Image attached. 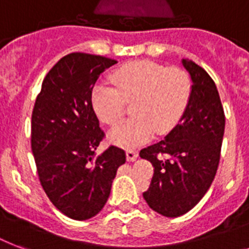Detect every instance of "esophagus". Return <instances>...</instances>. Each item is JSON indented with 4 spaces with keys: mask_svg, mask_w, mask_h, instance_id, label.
Returning <instances> with one entry per match:
<instances>
[{
    "mask_svg": "<svg viewBox=\"0 0 249 249\" xmlns=\"http://www.w3.org/2000/svg\"><path fill=\"white\" fill-rule=\"evenodd\" d=\"M138 158V152L136 150H126V159L129 161H134Z\"/></svg>",
    "mask_w": 249,
    "mask_h": 249,
    "instance_id": "34e87169",
    "label": "esophagus"
}]
</instances>
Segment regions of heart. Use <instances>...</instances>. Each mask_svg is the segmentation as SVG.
Wrapping results in <instances>:
<instances>
[{
  "instance_id": "b5f03b06",
  "label": "heart",
  "mask_w": 249,
  "mask_h": 249,
  "mask_svg": "<svg viewBox=\"0 0 249 249\" xmlns=\"http://www.w3.org/2000/svg\"><path fill=\"white\" fill-rule=\"evenodd\" d=\"M99 84L91 93V105L99 120L116 126L132 103L133 117L111 133L117 146L130 148L147 142L155 133L165 136L185 115L193 95V79L186 70L166 67L151 60L130 62Z\"/></svg>"
}]
</instances>
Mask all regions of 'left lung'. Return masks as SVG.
<instances>
[{"label": "left lung", "instance_id": "obj_1", "mask_svg": "<svg viewBox=\"0 0 249 249\" xmlns=\"http://www.w3.org/2000/svg\"><path fill=\"white\" fill-rule=\"evenodd\" d=\"M182 63L193 79L189 107L163 141L140 152L154 166L144 200L165 217L187 213L208 191L220 164L225 132L224 107L214 81L193 60Z\"/></svg>", "mask_w": 249, "mask_h": 249}]
</instances>
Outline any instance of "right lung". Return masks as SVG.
<instances>
[{
  "instance_id": "obj_1",
  "label": "right lung",
  "mask_w": 249,
  "mask_h": 249,
  "mask_svg": "<svg viewBox=\"0 0 249 249\" xmlns=\"http://www.w3.org/2000/svg\"><path fill=\"white\" fill-rule=\"evenodd\" d=\"M115 59L86 53L63 56L42 81L32 111L31 147L38 179L53 204L72 220H89L105 207L125 151L108 146L91 105L94 84Z\"/></svg>"
}]
</instances>
